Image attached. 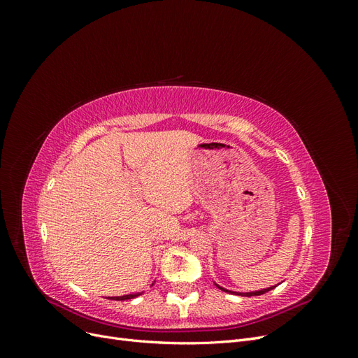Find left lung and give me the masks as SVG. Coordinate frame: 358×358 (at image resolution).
<instances>
[{
    "label": "left lung",
    "mask_w": 358,
    "mask_h": 358,
    "mask_svg": "<svg viewBox=\"0 0 358 358\" xmlns=\"http://www.w3.org/2000/svg\"><path fill=\"white\" fill-rule=\"evenodd\" d=\"M220 289H222V291H229V289H224L222 287H220V285H216ZM275 287H270V288H264V289H259V291H252V292H234V291H229V292H231V294H237V296H246V297H251V296H262V294H264V292H267V291H270V289H273Z\"/></svg>",
    "instance_id": "left-lung-1"
}]
</instances>
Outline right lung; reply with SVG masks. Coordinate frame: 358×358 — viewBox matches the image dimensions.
Instances as JSON below:
<instances>
[{
	"mask_svg": "<svg viewBox=\"0 0 358 358\" xmlns=\"http://www.w3.org/2000/svg\"><path fill=\"white\" fill-rule=\"evenodd\" d=\"M140 294H142V292H136V294H127V296H121V297H110V300H129V299H134Z\"/></svg>",
	"mask_w": 358,
	"mask_h": 358,
	"instance_id": "1",
	"label": "right lung"
}]
</instances>
